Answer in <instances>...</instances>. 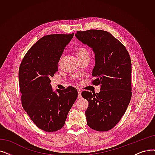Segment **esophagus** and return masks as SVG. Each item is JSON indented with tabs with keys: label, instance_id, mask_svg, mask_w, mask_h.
I'll return each mask as SVG.
<instances>
[{
	"label": "esophagus",
	"instance_id": "esophagus-1",
	"mask_svg": "<svg viewBox=\"0 0 155 155\" xmlns=\"http://www.w3.org/2000/svg\"><path fill=\"white\" fill-rule=\"evenodd\" d=\"M81 94H82V91L78 89V98H81V97H82Z\"/></svg>",
	"mask_w": 155,
	"mask_h": 155
}]
</instances>
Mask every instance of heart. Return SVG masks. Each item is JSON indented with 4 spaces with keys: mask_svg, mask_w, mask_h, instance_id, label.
I'll return each instance as SVG.
<instances>
[{
    "mask_svg": "<svg viewBox=\"0 0 155 155\" xmlns=\"http://www.w3.org/2000/svg\"><path fill=\"white\" fill-rule=\"evenodd\" d=\"M75 53L80 60H82L84 59H90V54L89 51L84 47H78L75 49Z\"/></svg>",
    "mask_w": 155,
    "mask_h": 155,
    "instance_id": "obj_1",
    "label": "heart"
}]
</instances>
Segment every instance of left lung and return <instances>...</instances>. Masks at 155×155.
<instances>
[{
    "instance_id": "8db88e82",
    "label": "left lung",
    "mask_w": 155,
    "mask_h": 155,
    "mask_svg": "<svg viewBox=\"0 0 155 155\" xmlns=\"http://www.w3.org/2000/svg\"><path fill=\"white\" fill-rule=\"evenodd\" d=\"M75 36L95 54L96 64L92 71L95 79L92 84L101 85L99 93L82 92L89 102L85 111L87 125L97 131L110 130L122 118L131 99L129 54L118 39L106 31H77Z\"/></svg>"
}]
</instances>
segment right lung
<instances>
[{
  "instance_id": "right-lung-1",
  "label": "right lung",
  "mask_w": 155,
  "mask_h": 155,
  "mask_svg": "<svg viewBox=\"0 0 155 155\" xmlns=\"http://www.w3.org/2000/svg\"><path fill=\"white\" fill-rule=\"evenodd\" d=\"M71 34L45 35L26 53L19 69L21 104L33 122L45 132H55L64 125L67 115L77 97L73 87L54 92L51 79Z\"/></svg>"
}]
</instances>
